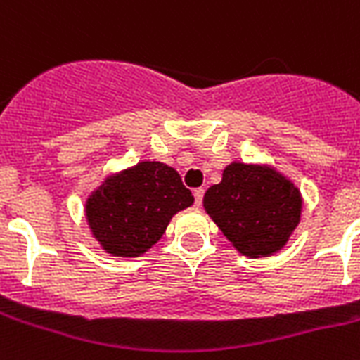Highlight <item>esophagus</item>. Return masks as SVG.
<instances>
[{
    "mask_svg": "<svg viewBox=\"0 0 360 360\" xmlns=\"http://www.w3.org/2000/svg\"><path fill=\"white\" fill-rule=\"evenodd\" d=\"M203 194H205V190H203V188H195L194 190V203H195V207L201 205V201H203Z\"/></svg>",
    "mask_w": 360,
    "mask_h": 360,
    "instance_id": "1",
    "label": "esophagus"
}]
</instances>
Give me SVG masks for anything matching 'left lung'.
<instances>
[{
  "label": "left lung",
  "mask_w": 360,
  "mask_h": 360,
  "mask_svg": "<svg viewBox=\"0 0 360 360\" xmlns=\"http://www.w3.org/2000/svg\"><path fill=\"white\" fill-rule=\"evenodd\" d=\"M203 209L238 253L261 259L290 240L302 220L303 195L274 166L235 160L205 192Z\"/></svg>",
  "instance_id": "obj_1"
}]
</instances>
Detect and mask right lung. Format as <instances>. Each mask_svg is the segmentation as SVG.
Listing matches in <instances>:
<instances>
[{
    "instance_id": "add662e5",
    "label": "right lung",
    "mask_w": 360,
    "mask_h": 360,
    "mask_svg": "<svg viewBox=\"0 0 360 360\" xmlns=\"http://www.w3.org/2000/svg\"><path fill=\"white\" fill-rule=\"evenodd\" d=\"M194 203L181 175L159 160L109 174L84 201L90 235L112 257H140L165 235L179 210Z\"/></svg>"
}]
</instances>
